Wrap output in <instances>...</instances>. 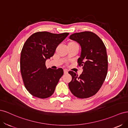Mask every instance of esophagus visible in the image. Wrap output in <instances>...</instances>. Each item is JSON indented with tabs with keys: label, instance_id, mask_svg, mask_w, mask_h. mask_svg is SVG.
Masks as SVG:
<instances>
[{
	"label": "esophagus",
	"instance_id": "obj_1",
	"mask_svg": "<svg viewBox=\"0 0 128 128\" xmlns=\"http://www.w3.org/2000/svg\"><path fill=\"white\" fill-rule=\"evenodd\" d=\"M64 74H67V73H68V70H67V69H64Z\"/></svg>",
	"mask_w": 128,
	"mask_h": 128
}]
</instances>
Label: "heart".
I'll return each mask as SVG.
<instances>
[{"label": "heart", "mask_w": 128, "mask_h": 128, "mask_svg": "<svg viewBox=\"0 0 128 128\" xmlns=\"http://www.w3.org/2000/svg\"><path fill=\"white\" fill-rule=\"evenodd\" d=\"M68 44H70V45H78V44H77V42L75 41H71L69 42Z\"/></svg>", "instance_id": "b5f03b06"}]
</instances>
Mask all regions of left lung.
I'll return each mask as SVG.
<instances>
[{
  "label": "left lung",
  "instance_id": "obj_1",
  "mask_svg": "<svg viewBox=\"0 0 128 128\" xmlns=\"http://www.w3.org/2000/svg\"><path fill=\"white\" fill-rule=\"evenodd\" d=\"M69 38L81 46L77 63L83 70L80 76L72 71L68 72L72 76L69 88L76 97L88 98L97 93L106 78L108 71L106 48L102 40L91 32L74 33Z\"/></svg>",
  "mask_w": 128,
  "mask_h": 128
}]
</instances>
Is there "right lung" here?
I'll use <instances>...</instances> for the list:
<instances>
[{
    "instance_id": "right-lung-1",
    "label": "right lung",
    "mask_w": 128,
    "mask_h": 128,
    "mask_svg": "<svg viewBox=\"0 0 128 128\" xmlns=\"http://www.w3.org/2000/svg\"><path fill=\"white\" fill-rule=\"evenodd\" d=\"M68 34L40 32L26 41L21 53L20 70L24 86L33 96L45 99L53 94L64 70L47 69L45 62L53 56L57 46Z\"/></svg>"
}]
</instances>
